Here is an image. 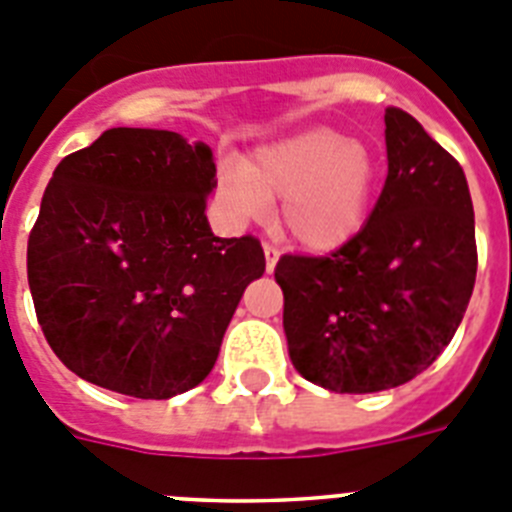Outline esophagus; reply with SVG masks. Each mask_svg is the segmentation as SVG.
<instances>
[{
    "label": "esophagus",
    "instance_id": "obj_1",
    "mask_svg": "<svg viewBox=\"0 0 512 512\" xmlns=\"http://www.w3.org/2000/svg\"><path fill=\"white\" fill-rule=\"evenodd\" d=\"M264 253H266V271H274L279 259V248L274 243H264Z\"/></svg>",
    "mask_w": 512,
    "mask_h": 512
}]
</instances>
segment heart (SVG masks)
I'll list each match as a JSON object with an SVG mask.
<instances>
[{"label":"heart","instance_id":"b5f03b06","mask_svg":"<svg viewBox=\"0 0 512 512\" xmlns=\"http://www.w3.org/2000/svg\"><path fill=\"white\" fill-rule=\"evenodd\" d=\"M374 184V153L330 128L279 140L248 169L225 164L217 174V194L235 217H259L271 200H282V228L315 251L341 246L361 228Z\"/></svg>","mask_w":512,"mask_h":512}]
</instances>
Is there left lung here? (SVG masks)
Masks as SVG:
<instances>
[{"label":"left lung","mask_w":512,"mask_h":512,"mask_svg":"<svg viewBox=\"0 0 512 512\" xmlns=\"http://www.w3.org/2000/svg\"><path fill=\"white\" fill-rule=\"evenodd\" d=\"M387 182L364 228L325 256L284 253V333L297 372L330 392L418 377L459 328L477 277L474 210L459 161L415 117L384 115Z\"/></svg>","instance_id":"obj_1"}]
</instances>
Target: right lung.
I'll return each instance as SVG.
<instances>
[{
    "label": "right lung",
    "mask_w": 512,
    "mask_h": 512,
    "mask_svg": "<svg viewBox=\"0 0 512 512\" xmlns=\"http://www.w3.org/2000/svg\"><path fill=\"white\" fill-rule=\"evenodd\" d=\"M215 171L202 140L153 128L104 130L56 166L27 282L45 341L76 377L166 400L210 374L243 289L266 269L259 238L207 225Z\"/></svg>",
    "instance_id": "add662e5"
}]
</instances>
